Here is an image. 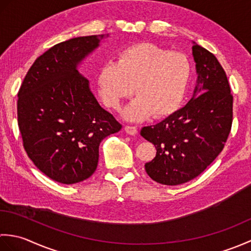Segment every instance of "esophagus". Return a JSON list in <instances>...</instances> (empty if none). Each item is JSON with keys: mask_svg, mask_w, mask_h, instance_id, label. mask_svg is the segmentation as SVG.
Wrapping results in <instances>:
<instances>
[{"mask_svg": "<svg viewBox=\"0 0 251 251\" xmlns=\"http://www.w3.org/2000/svg\"><path fill=\"white\" fill-rule=\"evenodd\" d=\"M125 131L127 132V134L131 135V136H135V135L137 134V132H138L136 126H129V125L125 126Z\"/></svg>", "mask_w": 251, "mask_h": 251, "instance_id": "obj_1", "label": "esophagus"}]
</instances>
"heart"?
Segmentation results:
<instances>
[{"instance_id":"obj_1","label":"heart","mask_w":251,"mask_h":251,"mask_svg":"<svg viewBox=\"0 0 251 251\" xmlns=\"http://www.w3.org/2000/svg\"><path fill=\"white\" fill-rule=\"evenodd\" d=\"M192 76L189 58L153 43H138L117 55L115 63H106L98 74L103 102L120 110L123 100L137 98L124 112L126 120L138 122L152 114L164 119L183 103Z\"/></svg>"}]
</instances>
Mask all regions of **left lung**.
<instances>
[{
	"label": "left lung",
	"mask_w": 251,
	"mask_h": 251,
	"mask_svg": "<svg viewBox=\"0 0 251 251\" xmlns=\"http://www.w3.org/2000/svg\"><path fill=\"white\" fill-rule=\"evenodd\" d=\"M197 85L182 109L140 135L156 148L145 168L149 177L166 185L196 178L225 148L233 122V96L226 74L214 54L194 43Z\"/></svg>",
	"instance_id": "obj_1"
}]
</instances>
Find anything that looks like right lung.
<instances>
[{
    "label": "right lung",
    "instance_id": "right-lung-1",
    "mask_svg": "<svg viewBox=\"0 0 251 251\" xmlns=\"http://www.w3.org/2000/svg\"><path fill=\"white\" fill-rule=\"evenodd\" d=\"M103 36L74 37L52 46L36 58L18 92L25 150L42 173L63 184L89 178L97 168L100 142L122 128L77 71Z\"/></svg>",
    "mask_w": 251,
    "mask_h": 251
}]
</instances>
